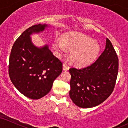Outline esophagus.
Returning <instances> with one entry per match:
<instances>
[{
    "instance_id": "34e87169",
    "label": "esophagus",
    "mask_w": 128,
    "mask_h": 128,
    "mask_svg": "<svg viewBox=\"0 0 128 128\" xmlns=\"http://www.w3.org/2000/svg\"><path fill=\"white\" fill-rule=\"evenodd\" d=\"M68 69H69V67L67 66V64H64V65H63V70H64V71H67V70H68Z\"/></svg>"
}]
</instances>
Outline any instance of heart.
Segmentation results:
<instances>
[{"label":"heart","instance_id":"b5f03b06","mask_svg":"<svg viewBox=\"0 0 128 128\" xmlns=\"http://www.w3.org/2000/svg\"><path fill=\"white\" fill-rule=\"evenodd\" d=\"M53 49L58 56L64 54L67 49L70 50V58L76 66H85L91 64L98 57L100 52L98 42L87 36L80 33H68L60 39L54 40Z\"/></svg>","mask_w":128,"mask_h":128}]
</instances>
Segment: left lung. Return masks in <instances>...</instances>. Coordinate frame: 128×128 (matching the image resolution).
Instances as JSON below:
<instances>
[{"label":"left lung","instance_id":"left-lung-1","mask_svg":"<svg viewBox=\"0 0 128 128\" xmlns=\"http://www.w3.org/2000/svg\"><path fill=\"white\" fill-rule=\"evenodd\" d=\"M118 59L110 40L97 61L92 65L69 70L70 97L78 106L82 108L98 106L109 98L116 86L118 75Z\"/></svg>","mask_w":128,"mask_h":128}]
</instances>
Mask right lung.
Returning <instances> with one entry per match:
<instances>
[{
    "label": "right lung",
    "mask_w": 128,
    "mask_h": 128,
    "mask_svg": "<svg viewBox=\"0 0 128 128\" xmlns=\"http://www.w3.org/2000/svg\"><path fill=\"white\" fill-rule=\"evenodd\" d=\"M47 24H36L26 29L13 45L10 57L9 75L13 85L32 99L45 96L62 71V63L53 55L48 45L37 48L32 34L43 32Z\"/></svg>",
    "instance_id": "right-lung-1"
}]
</instances>
